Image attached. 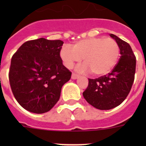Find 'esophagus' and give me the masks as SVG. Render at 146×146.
<instances>
[{"instance_id": "1", "label": "esophagus", "mask_w": 146, "mask_h": 146, "mask_svg": "<svg viewBox=\"0 0 146 146\" xmlns=\"http://www.w3.org/2000/svg\"><path fill=\"white\" fill-rule=\"evenodd\" d=\"M78 77H79V75L77 74H75V73H72V80H76L77 78H78Z\"/></svg>"}]
</instances>
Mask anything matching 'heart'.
<instances>
[{
  "mask_svg": "<svg viewBox=\"0 0 146 146\" xmlns=\"http://www.w3.org/2000/svg\"><path fill=\"white\" fill-rule=\"evenodd\" d=\"M120 48L115 40L111 38L92 37L80 40L72 45L64 46L60 56L68 69L83 59L84 65L78 68L81 72H88L94 76H102L109 73L116 65Z\"/></svg>",
  "mask_w": 146,
  "mask_h": 146,
  "instance_id": "b5f03b06",
  "label": "heart"
}]
</instances>
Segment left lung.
I'll return each mask as SVG.
<instances>
[{
	"label": "left lung",
	"instance_id": "obj_1",
	"mask_svg": "<svg viewBox=\"0 0 146 146\" xmlns=\"http://www.w3.org/2000/svg\"><path fill=\"white\" fill-rule=\"evenodd\" d=\"M120 48L118 63L110 73L88 79V86L83 97L96 109L110 110L123 102L129 94L135 80L136 57L130 45L114 34H110Z\"/></svg>",
	"mask_w": 146,
	"mask_h": 146
}]
</instances>
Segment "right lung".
<instances>
[{"label": "right lung", "instance_id": "add662e5", "mask_svg": "<svg viewBox=\"0 0 146 146\" xmlns=\"http://www.w3.org/2000/svg\"><path fill=\"white\" fill-rule=\"evenodd\" d=\"M64 42L44 38L31 40L13 55L9 79L17 102L33 113H44L60 99L62 86L72 72L60 56Z\"/></svg>", "mask_w": 146, "mask_h": 146}]
</instances>
